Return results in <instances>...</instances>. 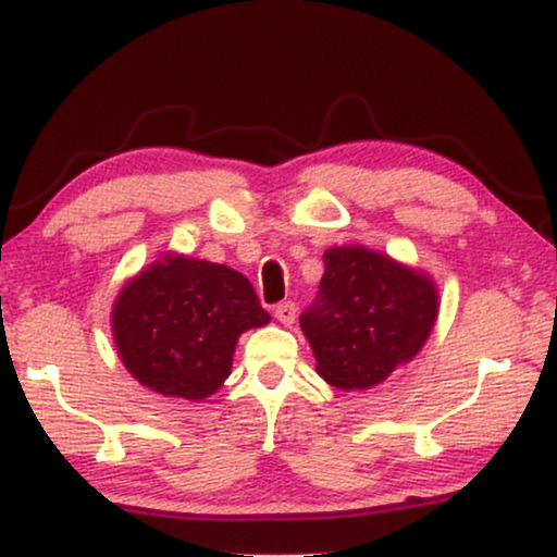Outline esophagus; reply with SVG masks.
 I'll use <instances>...</instances> for the list:
<instances>
[{"instance_id":"obj_1","label":"esophagus","mask_w":557,"mask_h":557,"mask_svg":"<svg viewBox=\"0 0 557 557\" xmlns=\"http://www.w3.org/2000/svg\"><path fill=\"white\" fill-rule=\"evenodd\" d=\"M273 315H276V319L284 323V326H290V323L296 321V304L294 301L278 304L276 308H273Z\"/></svg>"}]
</instances>
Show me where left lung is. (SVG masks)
Masks as SVG:
<instances>
[{
  "label": "left lung",
  "mask_w": 557,
  "mask_h": 557,
  "mask_svg": "<svg viewBox=\"0 0 557 557\" xmlns=\"http://www.w3.org/2000/svg\"><path fill=\"white\" fill-rule=\"evenodd\" d=\"M319 296L301 313L315 371L344 391L379 386L413 361L438 315V290L423 271L366 246L323 253Z\"/></svg>",
  "instance_id": "8db88e82"
}]
</instances>
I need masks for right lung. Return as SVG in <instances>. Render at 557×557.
I'll return each instance as SVG.
<instances>
[{"label": "right lung", "instance_id": "1", "mask_svg": "<svg viewBox=\"0 0 557 557\" xmlns=\"http://www.w3.org/2000/svg\"><path fill=\"white\" fill-rule=\"evenodd\" d=\"M269 321L244 273L178 253L134 276L111 311L126 371L153 393L184 400L216 393L238 336Z\"/></svg>", "mask_w": 557, "mask_h": 557}]
</instances>
